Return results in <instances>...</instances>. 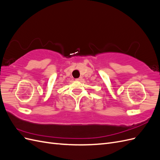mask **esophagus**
Instances as JSON below:
<instances>
[{
    "label": "esophagus",
    "instance_id": "obj_1",
    "mask_svg": "<svg viewBox=\"0 0 160 160\" xmlns=\"http://www.w3.org/2000/svg\"><path fill=\"white\" fill-rule=\"evenodd\" d=\"M76 80L77 81H81L82 80V77H79V78H78V79H76Z\"/></svg>",
    "mask_w": 160,
    "mask_h": 160
}]
</instances>
